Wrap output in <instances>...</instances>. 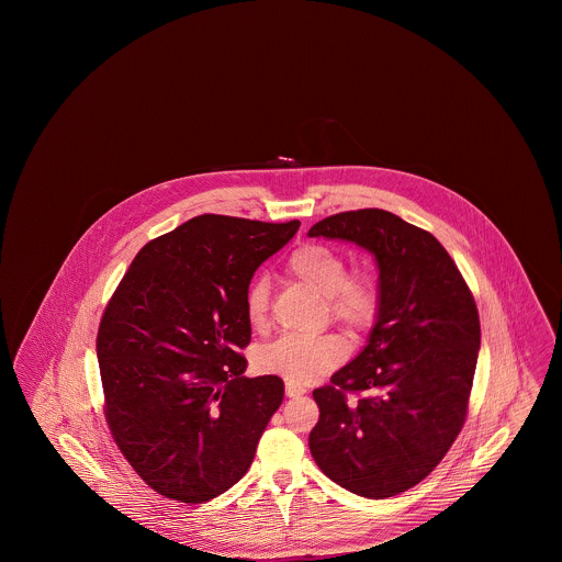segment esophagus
Returning a JSON list of instances; mask_svg holds the SVG:
<instances>
[{
	"label": "esophagus",
	"instance_id": "esophagus-1",
	"mask_svg": "<svg viewBox=\"0 0 562 562\" xmlns=\"http://www.w3.org/2000/svg\"><path fill=\"white\" fill-rule=\"evenodd\" d=\"M284 392H286V396H289V398H299V396H303L307 390H305V387H301V385H296V383L286 381V387H284Z\"/></svg>",
	"mask_w": 562,
	"mask_h": 562
}]
</instances>
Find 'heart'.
Here are the masks:
<instances>
[{"label": "heart", "mask_w": 562, "mask_h": 562, "mask_svg": "<svg viewBox=\"0 0 562 562\" xmlns=\"http://www.w3.org/2000/svg\"><path fill=\"white\" fill-rule=\"evenodd\" d=\"M286 269L303 286L324 296L330 318L344 324L349 333H364L379 318L381 291L376 280L367 271L348 273V261L337 250L324 244H303L289 257ZM244 307L246 318L255 328L268 324L269 282L266 278L250 282ZM346 358L348 346L339 335H286L257 353V367L263 373L305 385L335 371Z\"/></svg>", "instance_id": "1"}]
</instances>
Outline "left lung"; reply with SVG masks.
<instances>
[{
    "mask_svg": "<svg viewBox=\"0 0 562 562\" xmlns=\"http://www.w3.org/2000/svg\"><path fill=\"white\" fill-rule=\"evenodd\" d=\"M307 236L367 248L381 291L367 348L314 390L321 419L310 451L339 486L394 497L424 481L463 428L481 349L479 310L445 246L396 214H333ZM348 391L361 394L358 403Z\"/></svg>",
    "mask_w": 562,
    "mask_h": 562,
    "instance_id": "8db88e82",
    "label": "left lung"
}]
</instances>
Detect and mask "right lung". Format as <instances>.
Instances as JSON below:
<instances>
[{
  "label": "right lung",
  "mask_w": 562,
  "mask_h": 562,
  "mask_svg": "<svg viewBox=\"0 0 562 562\" xmlns=\"http://www.w3.org/2000/svg\"><path fill=\"white\" fill-rule=\"evenodd\" d=\"M200 214L147 241L97 335L111 436L164 497L204 504L248 472L284 398L276 374L244 376L257 268L299 229Z\"/></svg>",
  "instance_id": "1"
}]
</instances>
